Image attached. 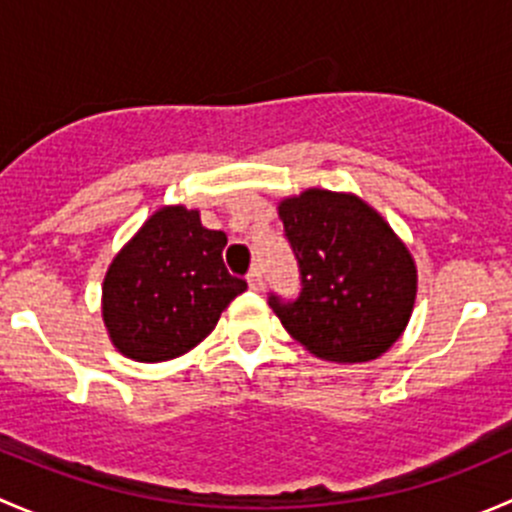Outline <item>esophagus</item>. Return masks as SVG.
Wrapping results in <instances>:
<instances>
[{
    "mask_svg": "<svg viewBox=\"0 0 512 512\" xmlns=\"http://www.w3.org/2000/svg\"><path fill=\"white\" fill-rule=\"evenodd\" d=\"M247 285H250V289H255V292H260L262 285H265V282H262L260 267H252V270L247 272Z\"/></svg>",
    "mask_w": 512,
    "mask_h": 512,
    "instance_id": "1",
    "label": "esophagus"
}]
</instances>
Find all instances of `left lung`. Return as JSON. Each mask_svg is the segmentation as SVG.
<instances>
[{"instance_id": "1", "label": "left lung", "mask_w": 512, "mask_h": 512, "mask_svg": "<svg viewBox=\"0 0 512 512\" xmlns=\"http://www.w3.org/2000/svg\"><path fill=\"white\" fill-rule=\"evenodd\" d=\"M302 275L294 302L272 294L282 327L337 364L381 356L404 334L418 275L409 247L354 193L307 188L277 205Z\"/></svg>"}]
</instances>
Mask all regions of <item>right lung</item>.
Listing matches in <instances>:
<instances>
[{
  "label": "right lung",
  "instance_id": "add662e5",
  "mask_svg": "<svg viewBox=\"0 0 512 512\" xmlns=\"http://www.w3.org/2000/svg\"><path fill=\"white\" fill-rule=\"evenodd\" d=\"M227 235L208 230L198 210L163 205L116 252L103 277L108 339L143 364L198 347L247 282L223 262Z\"/></svg>",
  "mask_w": 512,
  "mask_h": 512
}]
</instances>
